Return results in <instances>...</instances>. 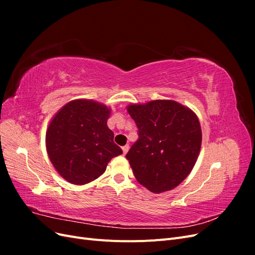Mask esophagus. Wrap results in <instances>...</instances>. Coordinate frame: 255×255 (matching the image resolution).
<instances>
[{"label": "esophagus", "mask_w": 255, "mask_h": 255, "mask_svg": "<svg viewBox=\"0 0 255 255\" xmlns=\"http://www.w3.org/2000/svg\"><path fill=\"white\" fill-rule=\"evenodd\" d=\"M128 149H129L128 144L123 145V146H122V151H123V154H127V153H128Z\"/></svg>", "instance_id": "esophagus-1"}]
</instances>
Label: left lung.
<instances>
[{
  "mask_svg": "<svg viewBox=\"0 0 255 255\" xmlns=\"http://www.w3.org/2000/svg\"><path fill=\"white\" fill-rule=\"evenodd\" d=\"M128 112L138 128L126 156L136 180L157 194L173 189L190 173L201 149L197 115L171 100L130 104Z\"/></svg>",
  "mask_w": 255,
  "mask_h": 255,
  "instance_id": "1",
  "label": "left lung"
}]
</instances>
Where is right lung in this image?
<instances>
[{"label":"right lung","instance_id":"1","mask_svg":"<svg viewBox=\"0 0 255 255\" xmlns=\"http://www.w3.org/2000/svg\"><path fill=\"white\" fill-rule=\"evenodd\" d=\"M111 110L91 100L67 103L50 122L45 144L51 163L64 179L83 185L103 174L109 161L122 154L107 127Z\"/></svg>","mask_w":255,"mask_h":255}]
</instances>
